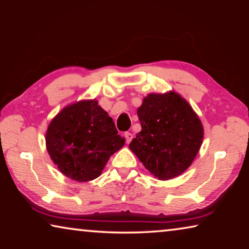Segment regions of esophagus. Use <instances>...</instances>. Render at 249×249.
Returning <instances> with one entry per match:
<instances>
[{"mask_svg":"<svg viewBox=\"0 0 249 249\" xmlns=\"http://www.w3.org/2000/svg\"><path fill=\"white\" fill-rule=\"evenodd\" d=\"M125 140H126V142H127V144H129L130 141L133 140V134L129 133V132L125 133Z\"/></svg>","mask_w":249,"mask_h":249,"instance_id":"34e87169","label":"esophagus"}]
</instances>
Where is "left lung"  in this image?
Instances as JSON below:
<instances>
[{"label":"left lung","mask_w":249,"mask_h":249,"mask_svg":"<svg viewBox=\"0 0 249 249\" xmlns=\"http://www.w3.org/2000/svg\"><path fill=\"white\" fill-rule=\"evenodd\" d=\"M142 130L129 149L158 180L188 169L200 150L204 129L187 100L175 91L149 93L137 109Z\"/></svg>","instance_id":"1"}]
</instances>
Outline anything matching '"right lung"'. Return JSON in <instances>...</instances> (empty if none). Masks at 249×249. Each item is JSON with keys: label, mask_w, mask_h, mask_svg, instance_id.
<instances>
[{"label": "right lung", "mask_w": 249, "mask_h": 249, "mask_svg": "<svg viewBox=\"0 0 249 249\" xmlns=\"http://www.w3.org/2000/svg\"><path fill=\"white\" fill-rule=\"evenodd\" d=\"M45 140L59 171L78 182L98 178L109 157L125 144L112 117L95 99L62 108L50 121Z\"/></svg>", "instance_id": "right-lung-1"}]
</instances>
